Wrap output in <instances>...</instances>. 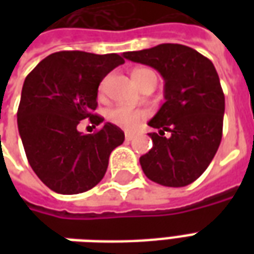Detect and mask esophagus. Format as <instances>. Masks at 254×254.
Here are the masks:
<instances>
[{"label":"esophagus","mask_w":254,"mask_h":254,"mask_svg":"<svg viewBox=\"0 0 254 254\" xmlns=\"http://www.w3.org/2000/svg\"><path fill=\"white\" fill-rule=\"evenodd\" d=\"M125 138H127V141H130L134 138V133H130V132H127L125 133Z\"/></svg>","instance_id":"obj_1"}]
</instances>
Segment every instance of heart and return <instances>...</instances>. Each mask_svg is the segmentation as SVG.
<instances>
[{
    "instance_id": "heart-1",
    "label": "heart",
    "mask_w": 254,
    "mask_h": 254,
    "mask_svg": "<svg viewBox=\"0 0 254 254\" xmlns=\"http://www.w3.org/2000/svg\"><path fill=\"white\" fill-rule=\"evenodd\" d=\"M151 73L154 72L149 69H137L132 74L133 81L138 83L140 80H143L147 74H151ZM102 89H103V84L100 85V91ZM145 117H147V113L144 110H134L127 106H116L107 111V120L111 124L124 127V129H134L136 127H138V124L143 121Z\"/></svg>"
}]
</instances>
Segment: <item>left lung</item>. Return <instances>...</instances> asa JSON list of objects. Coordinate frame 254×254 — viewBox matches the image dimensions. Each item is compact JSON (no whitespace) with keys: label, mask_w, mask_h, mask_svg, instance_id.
<instances>
[{"label":"left lung","mask_w":254,"mask_h":254,"mask_svg":"<svg viewBox=\"0 0 254 254\" xmlns=\"http://www.w3.org/2000/svg\"><path fill=\"white\" fill-rule=\"evenodd\" d=\"M122 56L154 67L165 80L166 102L148 122L159 133H148L152 148L140 158L144 174L163 187H187L207 170L222 140L224 95L218 72L207 57L177 43Z\"/></svg>","instance_id":"obj_1"}]
</instances>
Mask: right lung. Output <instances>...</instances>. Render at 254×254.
Wrapping results in <instances>:
<instances>
[{
	"mask_svg": "<svg viewBox=\"0 0 254 254\" xmlns=\"http://www.w3.org/2000/svg\"><path fill=\"white\" fill-rule=\"evenodd\" d=\"M125 63L118 54L58 52L42 60L25 77L17 127L28 163L47 188L77 194L96 187L105 177L111 151L125 134L106 122L98 132H78L81 120L95 116L98 87L114 67Z\"/></svg>",
	"mask_w": 254,
	"mask_h": 254,
	"instance_id": "right-lung-1",
	"label": "right lung"
}]
</instances>
